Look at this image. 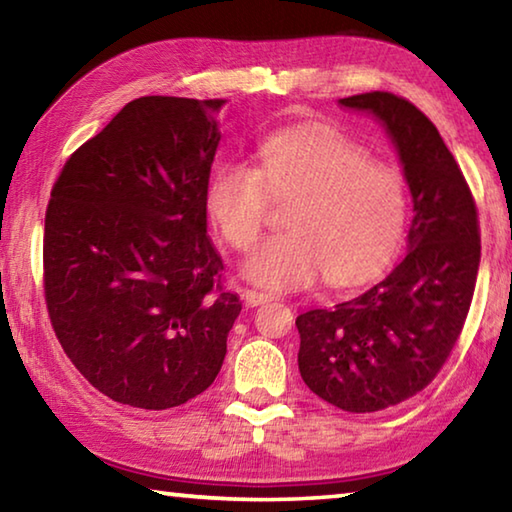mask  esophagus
<instances>
[{"instance_id": "esophagus-1", "label": "esophagus", "mask_w": 512, "mask_h": 512, "mask_svg": "<svg viewBox=\"0 0 512 512\" xmlns=\"http://www.w3.org/2000/svg\"><path fill=\"white\" fill-rule=\"evenodd\" d=\"M273 296L271 293H264V291H255V289H248L244 291V300L248 307H257V305H264V302L271 300Z\"/></svg>"}]
</instances>
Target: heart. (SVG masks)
Segmentation results:
<instances>
[{"label": "heart", "instance_id": "1", "mask_svg": "<svg viewBox=\"0 0 512 512\" xmlns=\"http://www.w3.org/2000/svg\"><path fill=\"white\" fill-rule=\"evenodd\" d=\"M291 201L284 225L248 257L250 282L298 291L325 273L334 287L368 280L393 257L406 223L402 173L327 126L289 128L259 146V167L221 164L207 187V212L235 250H250L271 212Z\"/></svg>", "mask_w": 512, "mask_h": 512}]
</instances>
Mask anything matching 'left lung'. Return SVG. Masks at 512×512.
Segmentation results:
<instances>
[{
  "mask_svg": "<svg viewBox=\"0 0 512 512\" xmlns=\"http://www.w3.org/2000/svg\"><path fill=\"white\" fill-rule=\"evenodd\" d=\"M375 115L400 153L413 196L409 253L361 296L296 318L300 375L320 400L372 413L409 400L452 354L481 262L474 196L422 110L391 92L341 99Z\"/></svg>",
  "mask_w": 512,
  "mask_h": 512,
  "instance_id": "1",
  "label": "left lung"
}]
</instances>
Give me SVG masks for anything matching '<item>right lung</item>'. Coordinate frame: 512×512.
<instances>
[{"label":"right lung","instance_id":"add662e5","mask_svg":"<svg viewBox=\"0 0 512 512\" xmlns=\"http://www.w3.org/2000/svg\"><path fill=\"white\" fill-rule=\"evenodd\" d=\"M225 99L140 97L79 146L45 214V300L69 361L119 404L210 388L241 302L223 289L207 185Z\"/></svg>","mask_w":512,"mask_h":512}]
</instances>
